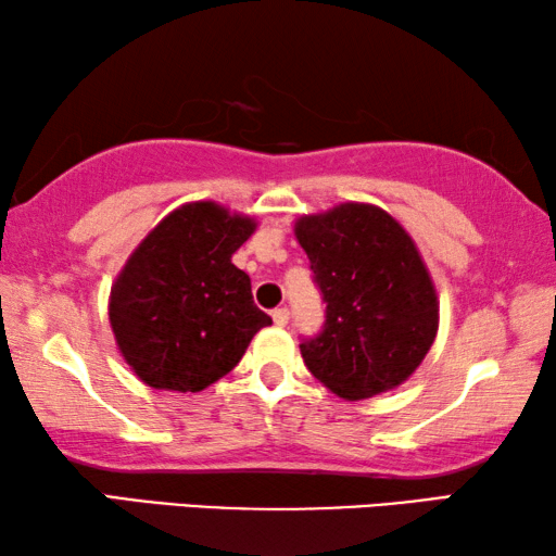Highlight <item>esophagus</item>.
<instances>
[{
  "label": "esophagus",
  "mask_w": 556,
  "mask_h": 556,
  "mask_svg": "<svg viewBox=\"0 0 556 556\" xmlns=\"http://www.w3.org/2000/svg\"><path fill=\"white\" fill-rule=\"evenodd\" d=\"M288 320H290L288 307H276V311H273V323H276L278 327H286Z\"/></svg>",
  "instance_id": "34e87169"
}]
</instances>
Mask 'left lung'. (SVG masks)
I'll use <instances>...</instances> for the list:
<instances>
[{"label":"left lung","instance_id":"left-lung-1","mask_svg":"<svg viewBox=\"0 0 556 556\" xmlns=\"http://www.w3.org/2000/svg\"><path fill=\"white\" fill-rule=\"evenodd\" d=\"M327 303L325 327L300 344L311 375L344 402L396 389L439 332V293L412 236L384 208L344 202L295 222Z\"/></svg>","mask_w":556,"mask_h":556}]
</instances>
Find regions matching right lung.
Returning a JSON list of instances; mask_svg holds the SVG:
<instances>
[{
    "instance_id": "add662e5",
    "label": "right lung",
    "mask_w": 556,
    "mask_h": 556,
    "mask_svg": "<svg viewBox=\"0 0 556 556\" xmlns=\"http://www.w3.org/2000/svg\"><path fill=\"white\" fill-rule=\"evenodd\" d=\"M253 231V216L189 202L125 261L108 317L117 350L144 384L197 394L229 375L253 334L273 323L253 303L251 278L231 263Z\"/></svg>"
}]
</instances>
